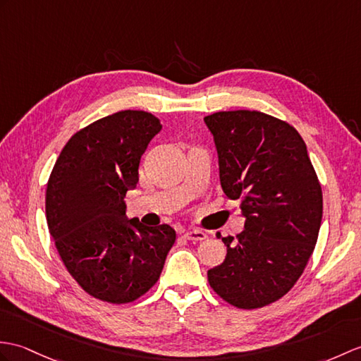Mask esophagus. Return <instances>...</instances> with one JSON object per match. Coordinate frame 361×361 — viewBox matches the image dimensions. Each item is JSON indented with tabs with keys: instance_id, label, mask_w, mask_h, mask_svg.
Segmentation results:
<instances>
[{
	"instance_id": "34e87169",
	"label": "esophagus",
	"mask_w": 361,
	"mask_h": 361,
	"mask_svg": "<svg viewBox=\"0 0 361 361\" xmlns=\"http://www.w3.org/2000/svg\"><path fill=\"white\" fill-rule=\"evenodd\" d=\"M183 235L192 241H203L207 238V233L201 229H188L183 232Z\"/></svg>"
}]
</instances>
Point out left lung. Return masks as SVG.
Segmentation results:
<instances>
[{
	"label": "left lung",
	"instance_id": "1",
	"mask_svg": "<svg viewBox=\"0 0 361 361\" xmlns=\"http://www.w3.org/2000/svg\"><path fill=\"white\" fill-rule=\"evenodd\" d=\"M219 154L226 197L240 200L245 231L221 238L224 262L207 271L211 288L229 305L274 303L303 274L323 216V195L307 149L286 121L257 111L204 116Z\"/></svg>",
	"mask_w": 361,
	"mask_h": 361
}]
</instances>
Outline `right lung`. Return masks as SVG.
Listing matches in <instances>:
<instances>
[{"label": "right lung", "instance_id": "add662e5", "mask_svg": "<svg viewBox=\"0 0 361 361\" xmlns=\"http://www.w3.org/2000/svg\"><path fill=\"white\" fill-rule=\"evenodd\" d=\"M161 130L145 111H121L78 130L50 173L46 216L66 269L89 295L130 303L160 279L175 243L169 224L147 228L126 216L147 145Z\"/></svg>", "mask_w": 361, "mask_h": 361}]
</instances>
